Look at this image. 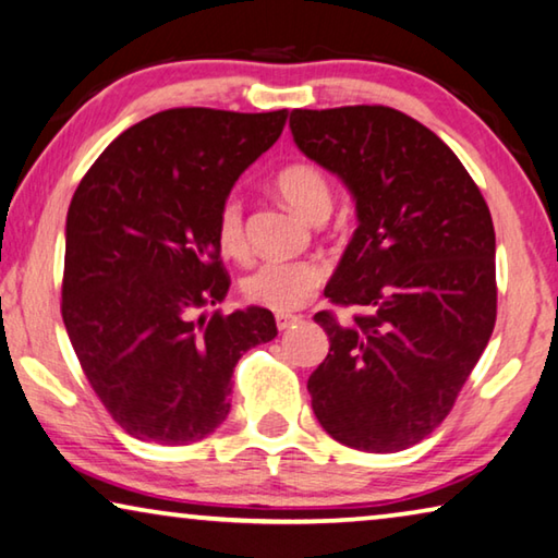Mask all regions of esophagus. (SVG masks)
I'll list each match as a JSON object with an SVG mask.
<instances>
[{"mask_svg": "<svg viewBox=\"0 0 558 558\" xmlns=\"http://www.w3.org/2000/svg\"><path fill=\"white\" fill-rule=\"evenodd\" d=\"M298 323V315H290V313H276V325L278 330H288L290 325Z\"/></svg>", "mask_w": 558, "mask_h": 558, "instance_id": "esophagus-1", "label": "esophagus"}]
</instances>
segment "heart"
<instances>
[{
    "mask_svg": "<svg viewBox=\"0 0 558 558\" xmlns=\"http://www.w3.org/2000/svg\"><path fill=\"white\" fill-rule=\"evenodd\" d=\"M276 189L290 208L305 218L330 214L332 191L325 173L311 161H293L282 166L276 175ZM216 241L220 253L243 258L247 253L243 203L238 196L220 201L216 214ZM327 278L325 263L315 258L303 260H265L243 278V295L247 303L263 305L268 311L290 313L311 303Z\"/></svg>",
    "mask_w": 558,
    "mask_h": 558,
    "instance_id": "1",
    "label": "heart"
}]
</instances>
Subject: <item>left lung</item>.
<instances>
[{
    "label": "left lung",
    "instance_id": "obj_1",
    "mask_svg": "<svg viewBox=\"0 0 558 558\" xmlns=\"http://www.w3.org/2000/svg\"><path fill=\"white\" fill-rule=\"evenodd\" d=\"M300 151L338 173L357 231L325 288L362 305L350 325L315 323L330 352L307 379L332 439L362 452H400L435 432L480 362L497 323L489 206L435 131L390 106L295 109Z\"/></svg>",
    "mask_w": 558,
    "mask_h": 558
}]
</instances>
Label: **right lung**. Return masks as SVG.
I'll use <instances>...</instances> for the list:
<instances>
[{
	"instance_id": "right-lung-1",
	"label": "right lung",
	"mask_w": 558,
	"mask_h": 558,
	"mask_svg": "<svg viewBox=\"0 0 558 558\" xmlns=\"http://www.w3.org/2000/svg\"><path fill=\"white\" fill-rule=\"evenodd\" d=\"M288 109L189 106L134 123L78 183L66 216L61 317L113 422L156 445H191L231 412L233 369L278 335L265 307L198 315L226 298L216 214L276 144Z\"/></svg>"
}]
</instances>
